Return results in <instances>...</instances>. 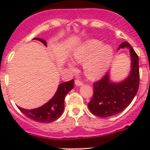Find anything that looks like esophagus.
<instances>
[{"label":"esophagus","instance_id":"obj_1","mask_svg":"<svg viewBox=\"0 0 150 150\" xmlns=\"http://www.w3.org/2000/svg\"><path fill=\"white\" fill-rule=\"evenodd\" d=\"M75 85H76V86H83V82H82V81H79V80H75Z\"/></svg>","mask_w":150,"mask_h":150}]
</instances>
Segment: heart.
Returning <instances> with one entry per match:
<instances>
[{
  "label": "heart",
  "instance_id": "b5f03b06",
  "mask_svg": "<svg viewBox=\"0 0 150 150\" xmlns=\"http://www.w3.org/2000/svg\"><path fill=\"white\" fill-rule=\"evenodd\" d=\"M114 50L110 45L104 44L96 39L88 40L77 47L72 52V59L83 63V69L86 77L95 79L102 75L108 68L113 57ZM67 65L73 69L75 64L68 61Z\"/></svg>",
  "mask_w": 150,
  "mask_h": 150
}]
</instances>
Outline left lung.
Segmentation results:
<instances>
[{"label":"left lung","instance_id":"left-lung-1","mask_svg":"<svg viewBox=\"0 0 150 150\" xmlns=\"http://www.w3.org/2000/svg\"><path fill=\"white\" fill-rule=\"evenodd\" d=\"M129 49L131 71L127 78L120 82L110 79V71L98 82L93 83V95L88 106L93 115L107 117L123 111L132 102L139 86V57L128 42H123L120 48Z\"/></svg>","mask_w":150,"mask_h":150}]
</instances>
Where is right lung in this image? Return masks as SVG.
I'll return each instance as SVG.
<instances>
[{"mask_svg":"<svg viewBox=\"0 0 150 150\" xmlns=\"http://www.w3.org/2000/svg\"><path fill=\"white\" fill-rule=\"evenodd\" d=\"M46 46V41L42 38H34ZM74 88V80L64 82L59 85L54 96L41 107L33 110H27L18 107L24 115L31 120L39 122H51L57 120L62 114L64 109V98L66 95Z\"/></svg>","mask_w":150,"mask_h":150,"instance_id":"obj_1","label":"right lung"}]
</instances>
